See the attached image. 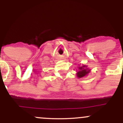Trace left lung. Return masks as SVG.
Masks as SVG:
<instances>
[{"label":"left lung","instance_id":"obj_1","mask_svg":"<svg viewBox=\"0 0 123 123\" xmlns=\"http://www.w3.org/2000/svg\"><path fill=\"white\" fill-rule=\"evenodd\" d=\"M90 71H91V69L88 68V66L85 65H83L82 66H79L78 67L76 75L78 78H82L88 75Z\"/></svg>","mask_w":123,"mask_h":123}]
</instances>
